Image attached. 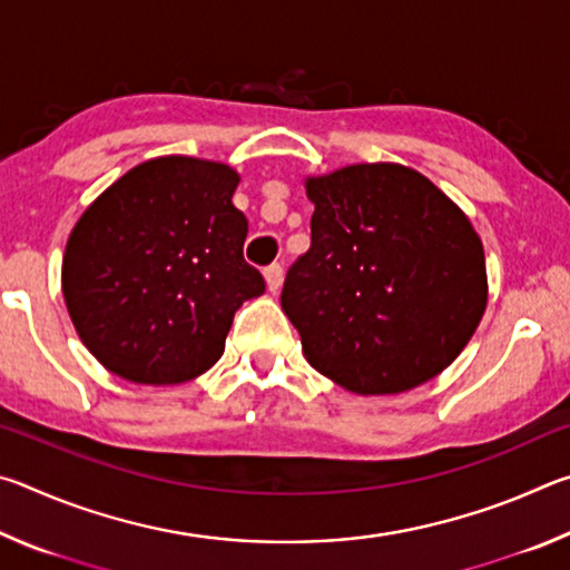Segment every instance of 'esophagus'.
Wrapping results in <instances>:
<instances>
[{
  "mask_svg": "<svg viewBox=\"0 0 570 570\" xmlns=\"http://www.w3.org/2000/svg\"><path fill=\"white\" fill-rule=\"evenodd\" d=\"M264 278H266V286L268 292H278L284 284V266L282 264H272L264 268Z\"/></svg>",
  "mask_w": 570,
  "mask_h": 570,
  "instance_id": "obj_1",
  "label": "esophagus"
}]
</instances>
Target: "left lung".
I'll return each instance as SVG.
<instances>
[{
    "mask_svg": "<svg viewBox=\"0 0 570 570\" xmlns=\"http://www.w3.org/2000/svg\"><path fill=\"white\" fill-rule=\"evenodd\" d=\"M312 246L282 308L308 364L356 394H397L455 362L485 314L488 274L470 218L400 163L308 178Z\"/></svg>",
    "mask_w": 570,
    "mask_h": 570,
    "instance_id": "8db88e82",
    "label": "left lung"
}]
</instances>
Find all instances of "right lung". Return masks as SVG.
<instances>
[{
    "label": "right lung",
    "instance_id": "obj_1",
    "mask_svg": "<svg viewBox=\"0 0 570 570\" xmlns=\"http://www.w3.org/2000/svg\"><path fill=\"white\" fill-rule=\"evenodd\" d=\"M238 173L166 156L125 173L67 238V312L105 370L138 384H178L224 354L234 314L264 294L246 264Z\"/></svg>",
    "mask_w": 570,
    "mask_h": 570
}]
</instances>
